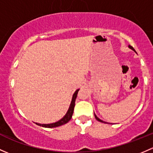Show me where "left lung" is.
I'll return each mask as SVG.
<instances>
[{"instance_id": "1", "label": "left lung", "mask_w": 153, "mask_h": 153, "mask_svg": "<svg viewBox=\"0 0 153 153\" xmlns=\"http://www.w3.org/2000/svg\"><path fill=\"white\" fill-rule=\"evenodd\" d=\"M128 48H131V50H133V51H135V52H136V51H135V50H134V48H133V47H132V46H131V45H128ZM94 117H95V119H96V120H97V121L100 122V123H105V122L102 121V120H100V119H99V118H98V117H97V116H96V114H94Z\"/></svg>"}]
</instances>
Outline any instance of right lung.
<instances>
[{"instance_id":"right-lung-1","label":"right lung","mask_w":153,"mask_h":153,"mask_svg":"<svg viewBox=\"0 0 153 153\" xmlns=\"http://www.w3.org/2000/svg\"><path fill=\"white\" fill-rule=\"evenodd\" d=\"M78 91L79 89H77L76 91H75V93L72 95V101L71 103H70V107H69L68 111H67V114L64 115V117L62 119H61L60 120H59L58 122L54 123H51V124H39V123H36V125H39V126H42L43 128H56V127L61 126V125H63L64 124L67 123L72 118V116L73 114L74 111V107H75V100H76L77 94H78Z\"/></svg>"}]
</instances>
